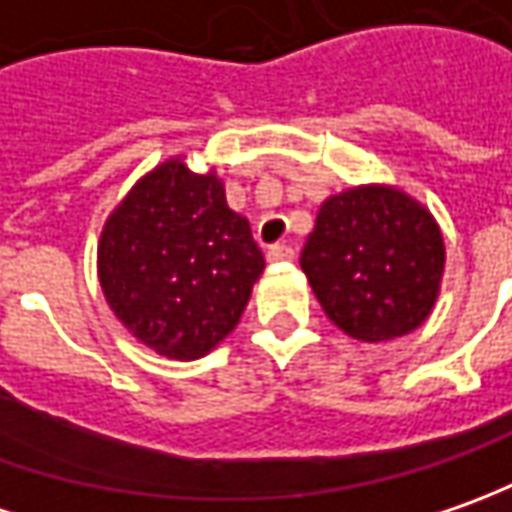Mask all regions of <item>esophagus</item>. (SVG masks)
I'll use <instances>...</instances> for the list:
<instances>
[{"label":"esophagus","mask_w":512,"mask_h":512,"mask_svg":"<svg viewBox=\"0 0 512 512\" xmlns=\"http://www.w3.org/2000/svg\"><path fill=\"white\" fill-rule=\"evenodd\" d=\"M266 257H269V263H289V260H294V249L289 243H274V246H269Z\"/></svg>","instance_id":"1"}]
</instances>
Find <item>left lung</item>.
Listing matches in <instances>:
<instances>
[{
    "label": "left lung",
    "instance_id": "left-lung-1",
    "mask_svg": "<svg viewBox=\"0 0 512 512\" xmlns=\"http://www.w3.org/2000/svg\"><path fill=\"white\" fill-rule=\"evenodd\" d=\"M300 266L334 326L379 343L428 320L445 240L431 212L405 192L354 186L320 206Z\"/></svg>",
    "mask_w": 512,
    "mask_h": 512
}]
</instances>
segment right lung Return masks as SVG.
<instances>
[{"label":"right lung","instance_id":"right-lung-1","mask_svg":"<svg viewBox=\"0 0 512 512\" xmlns=\"http://www.w3.org/2000/svg\"><path fill=\"white\" fill-rule=\"evenodd\" d=\"M266 260L215 172L155 167L104 223L98 280L115 317L172 360H198L238 326Z\"/></svg>","mask_w":512,"mask_h":512}]
</instances>
